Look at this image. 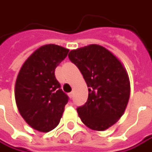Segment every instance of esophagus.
Returning a JSON list of instances; mask_svg holds the SVG:
<instances>
[{
    "label": "esophagus",
    "mask_w": 152,
    "mask_h": 152,
    "mask_svg": "<svg viewBox=\"0 0 152 152\" xmlns=\"http://www.w3.org/2000/svg\"><path fill=\"white\" fill-rule=\"evenodd\" d=\"M68 95H69V97L71 99V98L73 97V92H70V93H69V94H68Z\"/></svg>",
    "instance_id": "1"
}]
</instances>
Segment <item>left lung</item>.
<instances>
[{"mask_svg":"<svg viewBox=\"0 0 152 152\" xmlns=\"http://www.w3.org/2000/svg\"><path fill=\"white\" fill-rule=\"evenodd\" d=\"M69 60L80 69L88 89V101L77 113L86 126L104 131L123 115L130 97L128 74L110 50L99 45L72 50Z\"/></svg>","mask_w":152,"mask_h":152,"instance_id":"8db88e82","label":"left lung"}]
</instances>
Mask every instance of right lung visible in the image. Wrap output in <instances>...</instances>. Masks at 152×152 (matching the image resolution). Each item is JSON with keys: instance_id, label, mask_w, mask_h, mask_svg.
<instances>
[{"instance_id": "add662e5", "label": "right lung", "mask_w": 152, "mask_h": 152, "mask_svg": "<svg viewBox=\"0 0 152 152\" xmlns=\"http://www.w3.org/2000/svg\"><path fill=\"white\" fill-rule=\"evenodd\" d=\"M69 49L50 44L37 49L20 68L15 83L19 112L31 128L48 132L58 126L69 97L60 88L55 69Z\"/></svg>"}]
</instances>
